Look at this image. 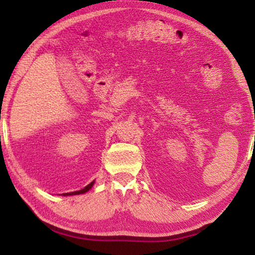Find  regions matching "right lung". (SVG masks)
<instances>
[{
	"label": "right lung",
	"mask_w": 255,
	"mask_h": 255,
	"mask_svg": "<svg viewBox=\"0 0 255 255\" xmlns=\"http://www.w3.org/2000/svg\"><path fill=\"white\" fill-rule=\"evenodd\" d=\"M93 184H94V181H92L91 183L86 185V187H85L84 189L80 190V191H74V192H70V193H64V196H74V195H81V193H85L86 191H89V190L92 188Z\"/></svg>",
	"instance_id": "add662e5"
}]
</instances>
